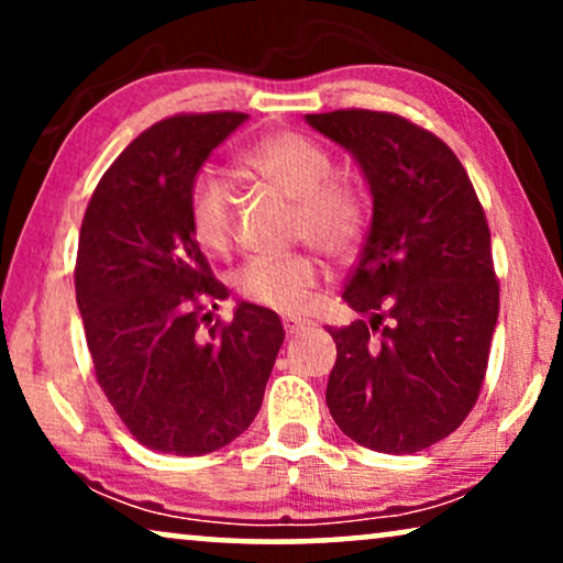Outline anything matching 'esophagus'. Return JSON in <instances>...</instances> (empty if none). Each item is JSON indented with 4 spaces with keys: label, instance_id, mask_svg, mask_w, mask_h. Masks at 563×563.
<instances>
[{
    "label": "esophagus",
    "instance_id": "1",
    "mask_svg": "<svg viewBox=\"0 0 563 563\" xmlns=\"http://www.w3.org/2000/svg\"><path fill=\"white\" fill-rule=\"evenodd\" d=\"M282 325H284V330H287V335H295V333H299V330H305L307 325H310V322L297 320V318H282Z\"/></svg>",
    "mask_w": 563,
    "mask_h": 563
}]
</instances>
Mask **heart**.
I'll use <instances>...</instances> for the list:
<instances>
[{
    "label": "heart",
    "mask_w": 563,
    "mask_h": 563,
    "mask_svg": "<svg viewBox=\"0 0 563 563\" xmlns=\"http://www.w3.org/2000/svg\"><path fill=\"white\" fill-rule=\"evenodd\" d=\"M243 166L297 202L295 238L333 261H349L364 243L368 205L364 191L335 179L333 156L299 133H274L243 151ZM235 189L214 172L195 176L189 189V225L207 253L225 256L235 243ZM322 282L312 253L249 258L233 274V287L245 302L276 312H302Z\"/></svg>",
    "instance_id": "heart-1"
}]
</instances>
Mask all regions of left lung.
<instances>
[{
  "label": "left lung",
  "instance_id": "obj_1",
  "mask_svg": "<svg viewBox=\"0 0 563 563\" xmlns=\"http://www.w3.org/2000/svg\"><path fill=\"white\" fill-rule=\"evenodd\" d=\"M307 122L356 156L374 197L343 291L368 320L328 328L330 415L364 449L422 451L466 420L487 374L499 314L487 218L456 153L412 120L353 107Z\"/></svg>",
  "mask_w": 563,
  "mask_h": 563
}]
</instances>
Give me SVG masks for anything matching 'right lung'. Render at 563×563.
Instances as JSON below:
<instances>
[{
    "instance_id": "obj_1",
    "label": "right lung",
    "mask_w": 563,
    "mask_h": 563,
    "mask_svg": "<svg viewBox=\"0 0 563 563\" xmlns=\"http://www.w3.org/2000/svg\"><path fill=\"white\" fill-rule=\"evenodd\" d=\"M243 112H181L143 130L99 179L74 284L97 384L145 449L202 456L261 410L279 314L243 302L202 335L214 279L189 225V189ZM214 307V305H212Z\"/></svg>"
}]
</instances>
